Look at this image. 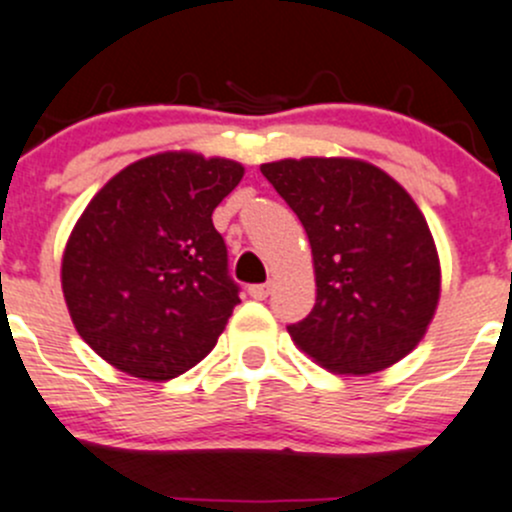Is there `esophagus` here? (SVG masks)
Here are the masks:
<instances>
[{"label":"esophagus","instance_id":"esophagus-1","mask_svg":"<svg viewBox=\"0 0 512 512\" xmlns=\"http://www.w3.org/2000/svg\"><path fill=\"white\" fill-rule=\"evenodd\" d=\"M268 293H271V283H254V286H249V296L256 298V301H263Z\"/></svg>","mask_w":512,"mask_h":512}]
</instances>
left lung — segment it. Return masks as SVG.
I'll return each instance as SVG.
<instances>
[{"label": "left lung", "mask_w": 512, "mask_h": 512, "mask_svg": "<svg viewBox=\"0 0 512 512\" xmlns=\"http://www.w3.org/2000/svg\"><path fill=\"white\" fill-rule=\"evenodd\" d=\"M303 224L316 306L291 323L293 343L333 373L366 376L406 358L440 298V261L426 216L378 166L341 156L261 164Z\"/></svg>", "instance_id": "left-lung-1"}]
</instances>
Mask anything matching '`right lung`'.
<instances>
[{"label": "right lung", "mask_w": 512, "mask_h": 512, "mask_svg": "<svg viewBox=\"0 0 512 512\" xmlns=\"http://www.w3.org/2000/svg\"><path fill=\"white\" fill-rule=\"evenodd\" d=\"M244 166L164 151L121 169L79 216L62 291L79 336L119 371L169 381L204 361L241 303L216 206Z\"/></svg>", "instance_id": "obj_1"}]
</instances>
